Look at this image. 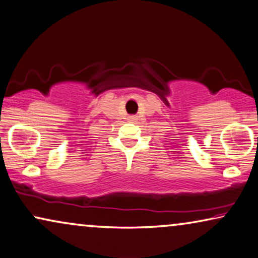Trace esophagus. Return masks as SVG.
Instances as JSON below:
<instances>
[{
  "label": "esophagus",
  "instance_id": "34e87169",
  "mask_svg": "<svg viewBox=\"0 0 258 258\" xmlns=\"http://www.w3.org/2000/svg\"><path fill=\"white\" fill-rule=\"evenodd\" d=\"M136 120H137V118L135 115H130L128 116V121H136Z\"/></svg>",
  "mask_w": 258,
  "mask_h": 258
}]
</instances>
